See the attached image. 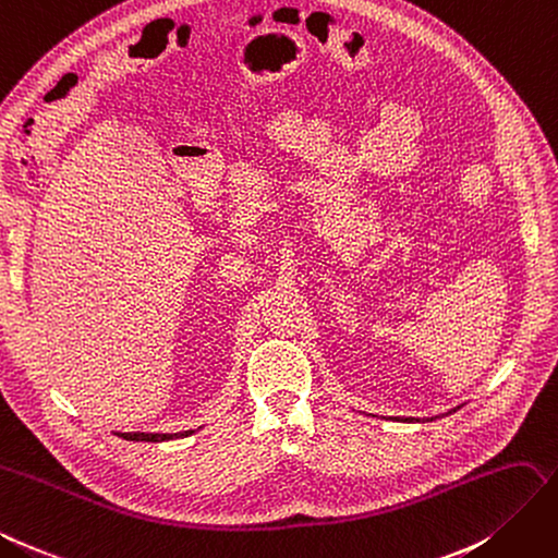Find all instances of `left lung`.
I'll return each mask as SVG.
<instances>
[{"mask_svg":"<svg viewBox=\"0 0 558 558\" xmlns=\"http://www.w3.org/2000/svg\"><path fill=\"white\" fill-rule=\"evenodd\" d=\"M409 420H411V423H413V417H405V423H409Z\"/></svg>","mask_w":558,"mask_h":558,"instance_id":"left-lung-1","label":"left lung"}]
</instances>
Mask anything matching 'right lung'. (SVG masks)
<instances>
[{
	"label": "right lung",
	"instance_id": "add662e5",
	"mask_svg": "<svg viewBox=\"0 0 558 558\" xmlns=\"http://www.w3.org/2000/svg\"><path fill=\"white\" fill-rule=\"evenodd\" d=\"M192 429L187 432H178V434H145V432H119V436L126 441H171V439H178V436H190Z\"/></svg>",
	"mask_w": 558,
	"mask_h": 558
}]
</instances>
